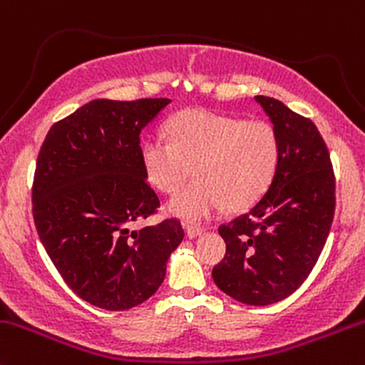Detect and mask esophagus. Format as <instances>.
<instances>
[{
    "label": "esophagus",
    "instance_id": "34e87169",
    "mask_svg": "<svg viewBox=\"0 0 365 365\" xmlns=\"http://www.w3.org/2000/svg\"><path fill=\"white\" fill-rule=\"evenodd\" d=\"M184 228H186V234L187 237H198V235H202L205 232L204 227H198V225H193V223H184Z\"/></svg>",
    "mask_w": 365,
    "mask_h": 365
}]
</instances>
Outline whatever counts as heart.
Returning a JSON list of instances; mask_svg holds the SVG:
<instances>
[{"label":"heart","mask_w":365,"mask_h":365,"mask_svg":"<svg viewBox=\"0 0 365 365\" xmlns=\"http://www.w3.org/2000/svg\"><path fill=\"white\" fill-rule=\"evenodd\" d=\"M168 138L153 135L142 145L149 182L174 195L168 209L187 220H204L225 204L240 210L257 204L276 178L281 160L277 130L267 121H247L212 110H186L170 119Z\"/></svg>","instance_id":"1"}]
</instances>
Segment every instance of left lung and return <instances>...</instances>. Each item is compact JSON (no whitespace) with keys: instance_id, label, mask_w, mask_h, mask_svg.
Here are the masks:
<instances>
[{"instance_id":"8db88e82","label":"left lung","mask_w":365,"mask_h":365,"mask_svg":"<svg viewBox=\"0 0 365 365\" xmlns=\"http://www.w3.org/2000/svg\"><path fill=\"white\" fill-rule=\"evenodd\" d=\"M255 100L279 135V167L250 212L220 227L227 253L214 265L212 279L239 302L267 306L294 294L317 265L332 227L336 178L311 119L279 100Z\"/></svg>"}]
</instances>
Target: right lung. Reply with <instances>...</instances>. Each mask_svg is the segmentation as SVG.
Returning a JSON list of instances; mask_svg holds the SVG:
<instances>
[{
  "mask_svg": "<svg viewBox=\"0 0 365 365\" xmlns=\"http://www.w3.org/2000/svg\"><path fill=\"white\" fill-rule=\"evenodd\" d=\"M168 103L93 100L54 123L40 148L31 187L38 237L71 292L101 309L148 300L184 237L178 217L131 228L160 207L140 131Z\"/></svg>",
  "mask_w": 365,
  "mask_h": 365,
  "instance_id": "add662e5",
  "label": "right lung"
}]
</instances>
